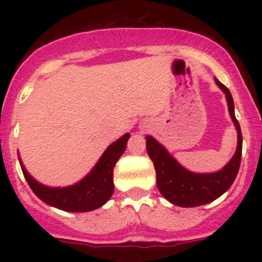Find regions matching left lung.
Returning a JSON list of instances; mask_svg holds the SVG:
<instances>
[{
  "instance_id": "obj_1",
  "label": "left lung",
  "mask_w": 262,
  "mask_h": 262,
  "mask_svg": "<svg viewBox=\"0 0 262 262\" xmlns=\"http://www.w3.org/2000/svg\"><path fill=\"white\" fill-rule=\"evenodd\" d=\"M215 82L226 94L228 110L237 131V148L232 159L223 169L215 173H193L185 169L166 151L163 145L152 136L147 139L148 156L154 161L156 170V182L160 193L170 203L180 207H195L206 205L226 193L235 181L242 161L243 136L240 124L235 117V106L230 90L221 81L215 78Z\"/></svg>"
}]
</instances>
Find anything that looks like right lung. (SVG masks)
Returning a JSON list of instances; mask_svg holds the SVG:
<instances>
[{"mask_svg":"<svg viewBox=\"0 0 262 262\" xmlns=\"http://www.w3.org/2000/svg\"><path fill=\"white\" fill-rule=\"evenodd\" d=\"M129 134L119 138L108 145L98 163L77 184L67 187H50L41 185L27 173L19 160L20 168L27 184L38 198L56 209L71 212H86L105 205L114 193V166L119 157L126 151Z\"/></svg>","mask_w":262,"mask_h":262,"instance_id":"1","label":"right lung"}]
</instances>
